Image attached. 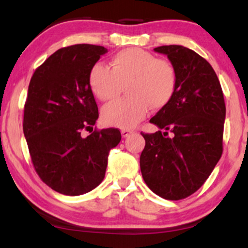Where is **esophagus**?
I'll return each instance as SVG.
<instances>
[{
	"label": "esophagus",
	"instance_id": "1",
	"mask_svg": "<svg viewBox=\"0 0 248 248\" xmlns=\"http://www.w3.org/2000/svg\"><path fill=\"white\" fill-rule=\"evenodd\" d=\"M133 130H128V129H124V130H121V135H123L124 138H128L129 136L132 135Z\"/></svg>",
	"mask_w": 248,
	"mask_h": 248
}]
</instances>
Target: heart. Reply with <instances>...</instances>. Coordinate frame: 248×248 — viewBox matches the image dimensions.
Listing matches in <instances>:
<instances>
[{"mask_svg": "<svg viewBox=\"0 0 248 248\" xmlns=\"http://www.w3.org/2000/svg\"><path fill=\"white\" fill-rule=\"evenodd\" d=\"M110 68L96 64L90 69L88 82L92 92L101 101L119 97L125 87L128 98L106 106L103 119L121 129L136 127L148 115L149 107L159 110L174 97L178 74L172 62L158 60L141 48H127L113 55Z\"/></svg>", "mask_w": 248, "mask_h": 248, "instance_id": "obj_1", "label": "heart"}]
</instances>
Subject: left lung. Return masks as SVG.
Returning <instances> with one entry per match:
<instances>
[{"instance_id": "left-lung-1", "label": "left lung", "mask_w": 248, "mask_h": 248, "mask_svg": "<svg viewBox=\"0 0 248 248\" xmlns=\"http://www.w3.org/2000/svg\"><path fill=\"white\" fill-rule=\"evenodd\" d=\"M155 52L173 64L178 87L169 105L151 118L160 130L141 133L145 147L140 169L152 192L178 201L198 191L221 159L226 108L209 62L181 45L160 46Z\"/></svg>"}]
</instances>
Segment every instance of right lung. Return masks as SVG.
<instances>
[{"label":"right lung","instance_id":"obj_1","mask_svg":"<svg viewBox=\"0 0 248 248\" xmlns=\"http://www.w3.org/2000/svg\"><path fill=\"white\" fill-rule=\"evenodd\" d=\"M107 52L90 44L64 47L31 78L23 131L37 174L58 193L81 195L99 186L109 151L121 140L118 129L93 131L99 115L88 77Z\"/></svg>","mask_w":248,"mask_h":248}]
</instances>
